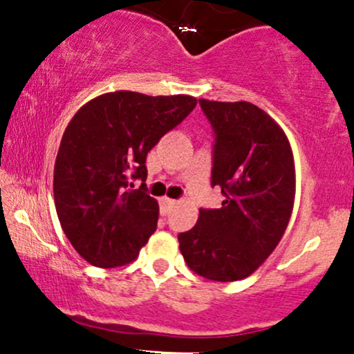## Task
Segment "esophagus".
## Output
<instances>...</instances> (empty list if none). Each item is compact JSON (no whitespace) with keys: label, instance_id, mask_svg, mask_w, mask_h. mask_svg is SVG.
<instances>
[{"label":"esophagus","instance_id":"esophagus-1","mask_svg":"<svg viewBox=\"0 0 354 354\" xmlns=\"http://www.w3.org/2000/svg\"><path fill=\"white\" fill-rule=\"evenodd\" d=\"M174 205H176V200H171V198H168V196L160 198V211H161V214H168L169 209H171Z\"/></svg>","mask_w":354,"mask_h":354}]
</instances>
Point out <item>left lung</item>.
Segmentation results:
<instances>
[{
  "mask_svg": "<svg viewBox=\"0 0 354 354\" xmlns=\"http://www.w3.org/2000/svg\"><path fill=\"white\" fill-rule=\"evenodd\" d=\"M200 104L216 135L211 185L221 188L225 200L218 209H200L196 225L178 236L180 251L203 278L238 281L266 261L288 228L295 158L281 126L256 104Z\"/></svg>",
  "mask_w": 354,
  "mask_h": 354,
  "instance_id": "8db88e82",
  "label": "left lung"
}]
</instances>
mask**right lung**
I'll list each match as a JSON object with an SVG mask.
<instances>
[{
    "label": "right lung",
    "instance_id": "right-lung-1",
    "mask_svg": "<svg viewBox=\"0 0 354 354\" xmlns=\"http://www.w3.org/2000/svg\"><path fill=\"white\" fill-rule=\"evenodd\" d=\"M188 95L113 91L83 104L64 129L53 193L61 228L89 265L135 261L156 231L160 206L146 194V154L196 106Z\"/></svg>",
    "mask_w": 354,
    "mask_h": 354
}]
</instances>
